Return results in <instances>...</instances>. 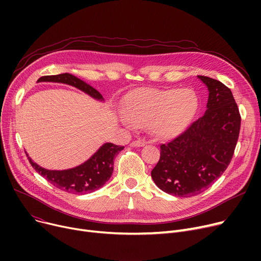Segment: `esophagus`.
Returning a JSON list of instances; mask_svg holds the SVG:
<instances>
[{
    "instance_id": "esophagus-1",
    "label": "esophagus",
    "mask_w": 261,
    "mask_h": 261,
    "mask_svg": "<svg viewBox=\"0 0 261 261\" xmlns=\"http://www.w3.org/2000/svg\"><path fill=\"white\" fill-rule=\"evenodd\" d=\"M145 142L144 141H133L131 144H130V146L131 147H143V146H145Z\"/></svg>"
}]
</instances>
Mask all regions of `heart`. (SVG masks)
Instances as JSON below:
<instances>
[{"mask_svg":"<svg viewBox=\"0 0 261 261\" xmlns=\"http://www.w3.org/2000/svg\"><path fill=\"white\" fill-rule=\"evenodd\" d=\"M197 108V97L190 90L140 88L128 94L121 118L129 127L147 125L155 136L166 140L187 128Z\"/></svg>","mask_w":261,"mask_h":261,"instance_id":"b5f03b06","label":"heart"}]
</instances>
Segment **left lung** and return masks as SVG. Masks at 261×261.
<instances>
[{
    "instance_id": "1",
    "label": "left lung",
    "mask_w": 261,
    "mask_h": 261,
    "mask_svg": "<svg viewBox=\"0 0 261 261\" xmlns=\"http://www.w3.org/2000/svg\"><path fill=\"white\" fill-rule=\"evenodd\" d=\"M198 78L207 87L206 111L168 144L151 171L156 186L166 194L188 198L212 186L234 154L241 117L231 91L221 81Z\"/></svg>"
}]
</instances>
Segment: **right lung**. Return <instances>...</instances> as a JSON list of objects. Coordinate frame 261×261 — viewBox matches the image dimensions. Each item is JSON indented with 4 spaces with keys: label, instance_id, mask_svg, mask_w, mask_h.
I'll return each mask as SVG.
<instances>
[{
    "label": "right lung",
    "instance_id": "add662e5",
    "mask_svg": "<svg viewBox=\"0 0 261 261\" xmlns=\"http://www.w3.org/2000/svg\"><path fill=\"white\" fill-rule=\"evenodd\" d=\"M59 82L75 87L80 91L87 93L92 98L102 101V95L93 87L82 81L76 76L64 73L53 76H43L38 79V82ZM125 148L112 143L103 144L88 161L81 165L65 170H48L39 166L26 153L34 169L43 177L66 193L74 195L90 194L102 187L113 173V165L115 156Z\"/></svg>",
    "mask_w": 261,
    "mask_h": 261
}]
</instances>
